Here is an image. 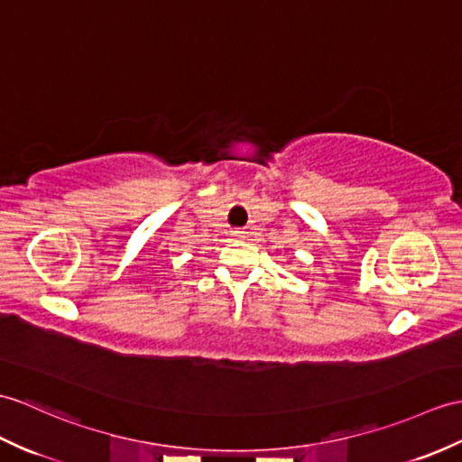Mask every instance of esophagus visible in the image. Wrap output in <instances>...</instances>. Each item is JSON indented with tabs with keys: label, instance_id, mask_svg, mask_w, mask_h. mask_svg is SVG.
Here are the masks:
<instances>
[{
	"label": "esophagus",
	"instance_id": "esophagus-1",
	"mask_svg": "<svg viewBox=\"0 0 462 462\" xmlns=\"http://www.w3.org/2000/svg\"><path fill=\"white\" fill-rule=\"evenodd\" d=\"M232 238H236V240H240V238H244V230H240V228H236V230H232Z\"/></svg>",
	"mask_w": 462,
	"mask_h": 462
}]
</instances>
